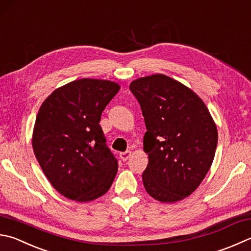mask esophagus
<instances>
[{
  "mask_svg": "<svg viewBox=\"0 0 251 251\" xmlns=\"http://www.w3.org/2000/svg\"><path fill=\"white\" fill-rule=\"evenodd\" d=\"M130 156H131V152H130V151H126V152L120 153V158H121L122 160H124V162H126V160L129 159Z\"/></svg>",
  "mask_w": 251,
  "mask_h": 251,
  "instance_id": "34e87169",
  "label": "esophagus"
}]
</instances>
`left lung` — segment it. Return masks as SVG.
Returning a JSON list of instances; mask_svg holds the SVG:
<instances>
[{
  "mask_svg": "<svg viewBox=\"0 0 251 251\" xmlns=\"http://www.w3.org/2000/svg\"><path fill=\"white\" fill-rule=\"evenodd\" d=\"M130 91L148 130L143 150L149 164L142 175L145 190L159 202L183 200L200 186L213 163V118L192 89L164 74L134 79Z\"/></svg>",
  "mask_w": 251,
  "mask_h": 251,
  "instance_id": "8db88e82",
  "label": "left lung"
}]
</instances>
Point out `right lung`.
Segmentation results:
<instances>
[{"instance_id": "obj_1", "label": "right lung", "mask_w": 251, "mask_h": 251, "mask_svg": "<svg viewBox=\"0 0 251 251\" xmlns=\"http://www.w3.org/2000/svg\"><path fill=\"white\" fill-rule=\"evenodd\" d=\"M119 84L82 78L56 88L42 102L32 132V149L56 191L88 202L109 190L118 162L99 122Z\"/></svg>"}]
</instances>
